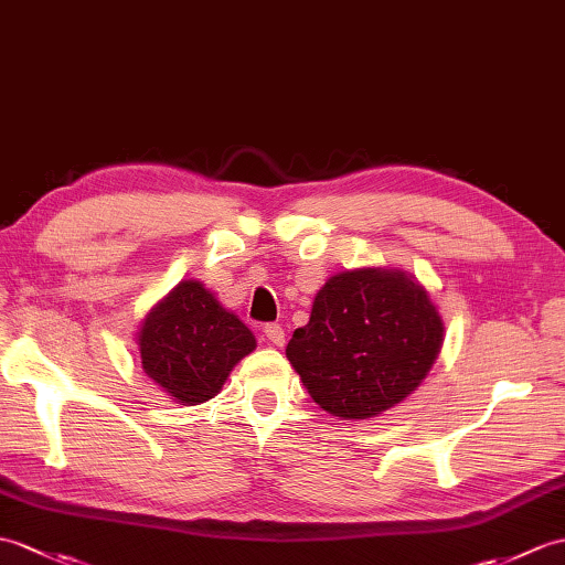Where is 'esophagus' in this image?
Instances as JSON below:
<instances>
[{"instance_id":"obj_1","label":"esophagus","mask_w":565,"mask_h":565,"mask_svg":"<svg viewBox=\"0 0 565 565\" xmlns=\"http://www.w3.org/2000/svg\"><path fill=\"white\" fill-rule=\"evenodd\" d=\"M265 337L269 339L274 347H281L284 344V327L277 324V322L265 324Z\"/></svg>"}]
</instances>
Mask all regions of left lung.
Listing matches in <instances>:
<instances>
[{
  "label": "left lung",
  "instance_id": "1",
  "mask_svg": "<svg viewBox=\"0 0 565 565\" xmlns=\"http://www.w3.org/2000/svg\"><path fill=\"white\" fill-rule=\"evenodd\" d=\"M440 344L443 320L422 286L399 269H361L320 288L286 356L324 412L371 418L422 385Z\"/></svg>",
  "mask_w": 565,
  "mask_h": 565
}]
</instances>
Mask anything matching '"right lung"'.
Masks as SVG:
<instances>
[{
	"instance_id": "obj_1",
	"label": "right lung",
	"mask_w": 565,
	"mask_h": 565,
	"mask_svg": "<svg viewBox=\"0 0 565 565\" xmlns=\"http://www.w3.org/2000/svg\"><path fill=\"white\" fill-rule=\"evenodd\" d=\"M255 347L253 332L200 281H180L139 332L143 373L185 404L212 399Z\"/></svg>"
}]
</instances>
